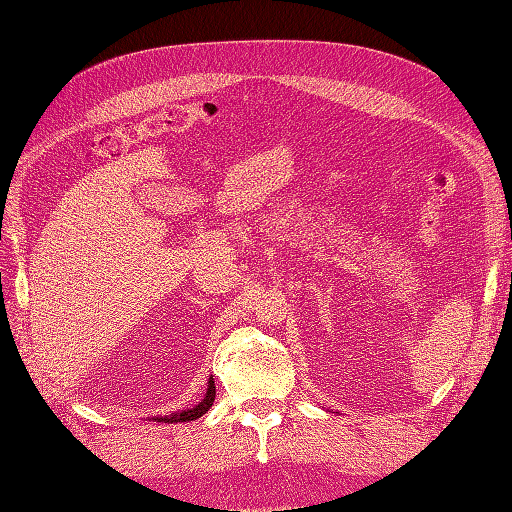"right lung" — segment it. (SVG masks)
Here are the masks:
<instances>
[{
	"label": "right lung",
	"mask_w": 512,
	"mask_h": 512,
	"mask_svg": "<svg viewBox=\"0 0 512 512\" xmlns=\"http://www.w3.org/2000/svg\"><path fill=\"white\" fill-rule=\"evenodd\" d=\"M213 399H215V384H213V378H209L207 393H205L203 399L198 401L196 406H192L188 410L170 412V414H164V416H153V421H156V423H188V421H196V418H200V416L209 412V408L213 406Z\"/></svg>",
	"instance_id": "obj_1"
}]
</instances>
